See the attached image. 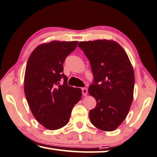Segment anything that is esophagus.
Listing matches in <instances>:
<instances>
[{
  "label": "esophagus",
  "mask_w": 157,
  "mask_h": 157,
  "mask_svg": "<svg viewBox=\"0 0 157 157\" xmlns=\"http://www.w3.org/2000/svg\"><path fill=\"white\" fill-rule=\"evenodd\" d=\"M81 90H82V94H83V95L85 96V97H86L87 94V89L86 87H82Z\"/></svg>",
  "instance_id": "esophagus-1"
}]
</instances>
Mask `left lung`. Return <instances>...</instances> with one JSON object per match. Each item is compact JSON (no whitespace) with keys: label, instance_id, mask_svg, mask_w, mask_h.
<instances>
[{"label":"left lung","instance_id":"1","mask_svg":"<svg viewBox=\"0 0 157 157\" xmlns=\"http://www.w3.org/2000/svg\"><path fill=\"white\" fill-rule=\"evenodd\" d=\"M78 45L88 59L94 76L88 90L97 105L89 112L90 121L101 130L113 131L125 120L132 102V66L115 41H84Z\"/></svg>","mask_w":157,"mask_h":157}]
</instances>
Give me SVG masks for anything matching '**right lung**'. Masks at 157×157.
Returning <instances> with one entry per match:
<instances>
[{"mask_svg":"<svg viewBox=\"0 0 157 157\" xmlns=\"http://www.w3.org/2000/svg\"><path fill=\"white\" fill-rule=\"evenodd\" d=\"M77 43L54 40L42 44L27 61L24 79L26 99L35 119L48 130L67 124L73 107L81 98V90L69 86L67 77L63 73V63Z\"/></svg>","mask_w":157,"mask_h":157,"instance_id":"obj_1","label":"right lung"}]
</instances>
